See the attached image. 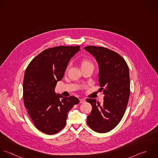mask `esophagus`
<instances>
[{"instance_id":"34e87169","label":"esophagus","mask_w":158,"mask_h":158,"mask_svg":"<svg viewBox=\"0 0 158 158\" xmlns=\"http://www.w3.org/2000/svg\"><path fill=\"white\" fill-rule=\"evenodd\" d=\"M85 101V100L84 99H82V98H80V99H79V102H80V103H84Z\"/></svg>"}]
</instances>
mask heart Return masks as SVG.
Instances as JSON below:
<instances>
[{"mask_svg": "<svg viewBox=\"0 0 158 158\" xmlns=\"http://www.w3.org/2000/svg\"><path fill=\"white\" fill-rule=\"evenodd\" d=\"M80 66H81V69H85L87 68H94V65L93 63L88 59H84L81 60V63H80Z\"/></svg>", "mask_w": 158, "mask_h": 158, "instance_id": "b5f03b06", "label": "heart"}]
</instances>
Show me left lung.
I'll list each match as a JSON object with an SVG mask.
<instances>
[{
	"instance_id": "1",
	"label": "left lung",
	"mask_w": 158,
	"mask_h": 158,
	"mask_svg": "<svg viewBox=\"0 0 158 158\" xmlns=\"http://www.w3.org/2000/svg\"><path fill=\"white\" fill-rule=\"evenodd\" d=\"M84 49L98 62L99 90L104 95L102 104L87 99L92 106L87 123L95 132H107L117 126L126 110L130 94L129 68L121 56L107 48L89 46Z\"/></svg>"
}]
</instances>
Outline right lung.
I'll return each instance as SVG.
<instances>
[{"label":"right lung","instance_id":"right-lung-1","mask_svg":"<svg viewBox=\"0 0 158 158\" xmlns=\"http://www.w3.org/2000/svg\"><path fill=\"white\" fill-rule=\"evenodd\" d=\"M80 47L60 46L47 49L36 56L28 65L23 81L25 107L35 127L52 135L65 126L68 112L79 102L75 96L56 94L57 82L62 79L70 59Z\"/></svg>","mask_w":158,"mask_h":158}]
</instances>
